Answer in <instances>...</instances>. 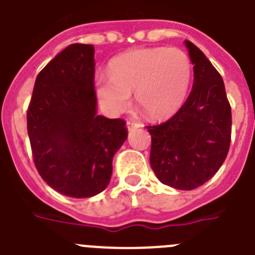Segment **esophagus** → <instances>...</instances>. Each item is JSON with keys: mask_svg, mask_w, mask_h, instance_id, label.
<instances>
[{"mask_svg": "<svg viewBox=\"0 0 255 255\" xmlns=\"http://www.w3.org/2000/svg\"><path fill=\"white\" fill-rule=\"evenodd\" d=\"M141 127V125H139L138 122H134V121H127V128L128 130H133L136 129V128Z\"/></svg>", "mask_w": 255, "mask_h": 255, "instance_id": "esophagus-1", "label": "esophagus"}]
</instances>
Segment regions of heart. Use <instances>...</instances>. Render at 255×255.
I'll return each instance as SVG.
<instances>
[{"mask_svg":"<svg viewBox=\"0 0 255 255\" xmlns=\"http://www.w3.org/2000/svg\"><path fill=\"white\" fill-rule=\"evenodd\" d=\"M192 63L178 48H147L116 57L109 65V77L96 81V94L112 113L129 108L134 94L137 105L150 118L171 117L187 98Z\"/></svg>","mask_w":255,"mask_h":255,"instance_id":"heart-1","label":"heart"}]
</instances>
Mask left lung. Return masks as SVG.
<instances>
[{
  "instance_id": "obj_1",
  "label": "left lung",
  "mask_w": 255,
  "mask_h": 255,
  "mask_svg": "<svg viewBox=\"0 0 255 255\" xmlns=\"http://www.w3.org/2000/svg\"><path fill=\"white\" fill-rule=\"evenodd\" d=\"M194 82L166 122L147 126L150 165L160 182L180 190L205 184L224 164L231 142V107L224 80L198 47L185 40Z\"/></svg>"
}]
</instances>
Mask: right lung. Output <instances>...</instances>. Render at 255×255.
Listing matches in <instances>:
<instances>
[{
  "mask_svg": "<svg viewBox=\"0 0 255 255\" xmlns=\"http://www.w3.org/2000/svg\"><path fill=\"white\" fill-rule=\"evenodd\" d=\"M91 44H71L38 73L27 107V134L36 170L73 198L100 193L111 182L114 153L126 141L125 119L96 114Z\"/></svg>",
  "mask_w": 255,
  "mask_h": 255,
  "instance_id": "obj_1",
  "label": "right lung"
}]
</instances>
